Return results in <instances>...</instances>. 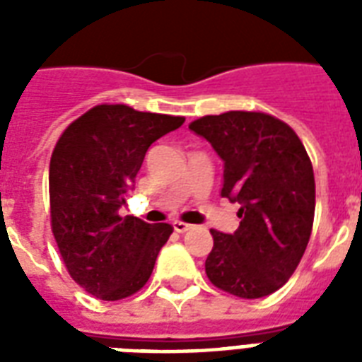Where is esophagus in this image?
<instances>
[{
    "mask_svg": "<svg viewBox=\"0 0 362 362\" xmlns=\"http://www.w3.org/2000/svg\"><path fill=\"white\" fill-rule=\"evenodd\" d=\"M173 229H175L176 233H186V231H192L193 226L184 223V221H175V223H173Z\"/></svg>",
    "mask_w": 362,
    "mask_h": 362,
    "instance_id": "34e87169",
    "label": "esophagus"
}]
</instances>
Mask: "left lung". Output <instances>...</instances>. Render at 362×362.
Masks as SVG:
<instances>
[{
    "instance_id": "8db88e82",
    "label": "left lung",
    "mask_w": 362,
    "mask_h": 362,
    "mask_svg": "<svg viewBox=\"0 0 362 362\" xmlns=\"http://www.w3.org/2000/svg\"><path fill=\"white\" fill-rule=\"evenodd\" d=\"M189 129L223 161L221 197L240 204L237 231H210L209 280L240 298L278 291L300 263L314 223V169L303 142L286 122L246 110L203 116Z\"/></svg>"
}]
</instances>
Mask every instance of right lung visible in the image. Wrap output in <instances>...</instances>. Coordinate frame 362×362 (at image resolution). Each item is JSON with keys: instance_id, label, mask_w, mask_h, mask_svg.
<instances>
[{"instance_id": "right-lung-1", "label": "right lung", "mask_w": 362, "mask_h": 362, "mask_svg": "<svg viewBox=\"0 0 362 362\" xmlns=\"http://www.w3.org/2000/svg\"><path fill=\"white\" fill-rule=\"evenodd\" d=\"M182 116L98 105L64 131L50 158V220L71 278L101 300L136 293L169 240V223H146L118 210L152 142Z\"/></svg>"}]
</instances>
